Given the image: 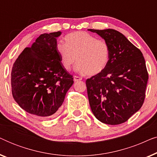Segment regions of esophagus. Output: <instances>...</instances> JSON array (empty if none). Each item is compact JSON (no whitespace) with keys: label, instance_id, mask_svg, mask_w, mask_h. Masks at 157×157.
Segmentation results:
<instances>
[{"label":"esophagus","instance_id":"34e87169","mask_svg":"<svg viewBox=\"0 0 157 157\" xmlns=\"http://www.w3.org/2000/svg\"><path fill=\"white\" fill-rule=\"evenodd\" d=\"M74 80L75 82H77V81H79L82 80V78H81V77L77 76H74Z\"/></svg>","mask_w":157,"mask_h":157}]
</instances>
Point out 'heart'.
Masks as SVG:
<instances>
[{
	"label": "heart",
	"mask_w": 157,
	"mask_h": 157,
	"mask_svg": "<svg viewBox=\"0 0 157 157\" xmlns=\"http://www.w3.org/2000/svg\"><path fill=\"white\" fill-rule=\"evenodd\" d=\"M65 44L57 45L56 51L63 67L69 71L77 61L76 70L95 76L106 68L110 59V47L106 40L83 31L68 33Z\"/></svg>",
	"instance_id": "heart-1"
}]
</instances>
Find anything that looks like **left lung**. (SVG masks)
<instances>
[{
    "mask_svg": "<svg viewBox=\"0 0 157 157\" xmlns=\"http://www.w3.org/2000/svg\"><path fill=\"white\" fill-rule=\"evenodd\" d=\"M110 47V59L100 74L86 81L89 104L102 123L117 125L142 106L149 75L142 53L113 29L94 30Z\"/></svg>",
    "mask_w": 157,
    "mask_h": 157,
    "instance_id": "obj_1",
    "label": "left lung"
}]
</instances>
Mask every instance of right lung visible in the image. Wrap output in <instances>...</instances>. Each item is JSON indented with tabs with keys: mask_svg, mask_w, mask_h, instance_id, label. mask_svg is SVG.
I'll return each mask as SVG.
<instances>
[{
	"mask_svg": "<svg viewBox=\"0 0 157 157\" xmlns=\"http://www.w3.org/2000/svg\"><path fill=\"white\" fill-rule=\"evenodd\" d=\"M61 32L41 34L13 63V97L21 108L38 117H53L74 83L56 51Z\"/></svg>",
	"mask_w": 157,
	"mask_h": 157,
	"instance_id": "obj_1",
	"label": "right lung"
}]
</instances>
